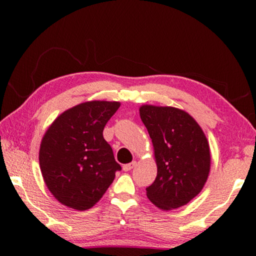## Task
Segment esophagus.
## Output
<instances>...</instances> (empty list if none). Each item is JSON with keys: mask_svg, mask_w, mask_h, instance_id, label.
<instances>
[{"mask_svg": "<svg viewBox=\"0 0 256 256\" xmlns=\"http://www.w3.org/2000/svg\"><path fill=\"white\" fill-rule=\"evenodd\" d=\"M136 162H130V164H124L123 166V170L124 172H128V170H131L132 168L136 166Z\"/></svg>", "mask_w": 256, "mask_h": 256, "instance_id": "obj_1", "label": "esophagus"}]
</instances>
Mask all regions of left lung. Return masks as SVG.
Segmentation results:
<instances>
[{"label":"left lung","instance_id":"obj_1","mask_svg":"<svg viewBox=\"0 0 256 256\" xmlns=\"http://www.w3.org/2000/svg\"><path fill=\"white\" fill-rule=\"evenodd\" d=\"M138 110L157 164V177L146 188V196L164 211L188 204L201 192L210 172V146L204 132L180 108L142 105Z\"/></svg>","mask_w":256,"mask_h":256}]
</instances>
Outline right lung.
Returning a JSON list of instances; mask_svg holds the SVG:
<instances>
[{
    "label": "right lung",
    "instance_id": "1",
    "mask_svg": "<svg viewBox=\"0 0 256 256\" xmlns=\"http://www.w3.org/2000/svg\"><path fill=\"white\" fill-rule=\"evenodd\" d=\"M120 104L81 102L55 118L40 142V166L50 192L78 211L100 200L120 166L102 136L106 123Z\"/></svg>",
    "mask_w": 256,
    "mask_h": 256
}]
</instances>
